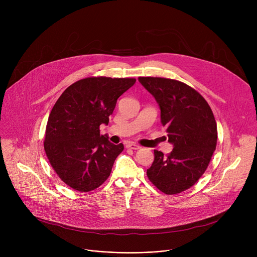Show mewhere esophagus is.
<instances>
[{"mask_svg": "<svg viewBox=\"0 0 257 257\" xmlns=\"http://www.w3.org/2000/svg\"><path fill=\"white\" fill-rule=\"evenodd\" d=\"M126 149L136 151V150H140L141 148H140V146H139L138 144H135V143H127V144H126Z\"/></svg>", "mask_w": 257, "mask_h": 257, "instance_id": "34e87169", "label": "esophagus"}]
</instances>
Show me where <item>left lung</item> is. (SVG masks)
I'll use <instances>...</instances> for the list:
<instances>
[{
  "instance_id": "left-lung-1",
  "label": "left lung",
  "mask_w": 257,
  "mask_h": 257,
  "mask_svg": "<svg viewBox=\"0 0 257 257\" xmlns=\"http://www.w3.org/2000/svg\"><path fill=\"white\" fill-rule=\"evenodd\" d=\"M161 108L173 151H155V161L146 171L162 192L173 195L192 187L207 169L216 148L217 129L211 108L203 96L181 81L162 77H139Z\"/></svg>"
}]
</instances>
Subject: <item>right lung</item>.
I'll return each instance as SVG.
<instances>
[{"label": "right lung", "instance_id": "right-lung-1", "mask_svg": "<svg viewBox=\"0 0 257 257\" xmlns=\"http://www.w3.org/2000/svg\"><path fill=\"white\" fill-rule=\"evenodd\" d=\"M135 78L87 77L61 94L49 116L44 141L45 152L59 178L72 189L89 192L108 178L122 143L115 145L100 135L107 125L117 99Z\"/></svg>", "mask_w": 257, "mask_h": 257}]
</instances>
